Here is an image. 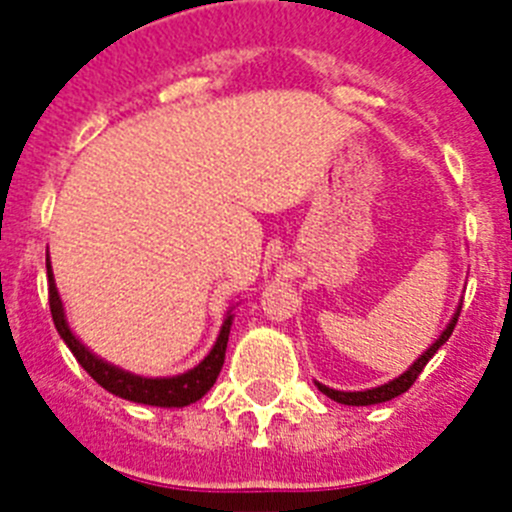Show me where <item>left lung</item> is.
Wrapping results in <instances>:
<instances>
[{
  "label": "left lung",
  "mask_w": 512,
  "mask_h": 512,
  "mask_svg": "<svg viewBox=\"0 0 512 512\" xmlns=\"http://www.w3.org/2000/svg\"><path fill=\"white\" fill-rule=\"evenodd\" d=\"M459 310H456L454 320L446 325V330L441 333V338H438V341L433 343V346L428 348V351H425V354L420 356L413 366H410L408 372L400 374L397 379H392L390 384H382V387H374V390H366V392H338V390H330V387H325V384H318V390L323 392V395H328L330 400L341 402V405H377V402H387V400H392V397L402 395V392H408L410 387H413L415 379L420 377V372L425 369V364L433 359V354H436L438 348L449 341V336L454 333V325H456V320H459Z\"/></svg>",
  "instance_id": "left-lung-1"
}]
</instances>
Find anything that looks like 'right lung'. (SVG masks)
I'll return each instance as SVG.
<instances>
[{"label": "right lung", "mask_w": 512, "mask_h": 512, "mask_svg": "<svg viewBox=\"0 0 512 512\" xmlns=\"http://www.w3.org/2000/svg\"><path fill=\"white\" fill-rule=\"evenodd\" d=\"M45 269H48V302H51L53 325H56L58 336L66 341V346L71 348V354L76 356V361L87 369V374L99 384V387H104V390L112 392V395L130 402H143V405H156V408H184L189 402L200 400L212 384H215L217 374H220V369H223L225 364V348H228L233 315L225 318L223 330H220L215 346H212V351L205 356L202 364L189 369L187 374H179V377L146 379L138 377V374L122 372L117 366L97 359L89 348H84L76 341V336L71 333L69 325H66V318H63V305L61 297H58L56 292V284H53V271L51 261H48V253H45Z\"/></svg>", "instance_id": "1"}]
</instances>
